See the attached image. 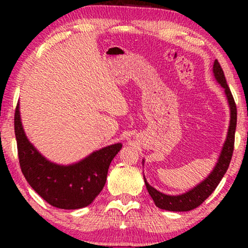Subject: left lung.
Masks as SVG:
<instances>
[{"label":"left lung","instance_id":"left-lung-1","mask_svg":"<svg viewBox=\"0 0 248 248\" xmlns=\"http://www.w3.org/2000/svg\"><path fill=\"white\" fill-rule=\"evenodd\" d=\"M213 73L218 82L221 84L223 89H225V93L228 99L229 106H230V125L228 130V135H227L226 142L223 144L221 155H220L219 160L217 162L213 171L205 178L201 184H199L196 187H194L191 191L182 195H166L162 194L161 192L157 191V189L152 187L147 183L144 178L145 186L149 194L151 195L152 200H154L155 204L158 208L168 210V211H189L198 208L212 194L217 186L221 181L223 175L226 174L227 169L229 167L230 160H232V152H233V144H235V132H236V124H237V108L235 100L230 91L228 84H227L225 73H223L222 67L218 62V60L215 61L213 64Z\"/></svg>","mask_w":248,"mask_h":248}]
</instances>
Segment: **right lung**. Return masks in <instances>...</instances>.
<instances>
[{
  "label": "right lung",
  "instance_id": "1",
  "mask_svg": "<svg viewBox=\"0 0 248 248\" xmlns=\"http://www.w3.org/2000/svg\"><path fill=\"white\" fill-rule=\"evenodd\" d=\"M15 133L23 176L47 203L59 209L76 210L89 205L104 188L110 162L122 148L121 143L109 145L71 166L53 164L27 139L19 106L15 113Z\"/></svg>",
  "mask_w": 248,
  "mask_h": 248
}]
</instances>
